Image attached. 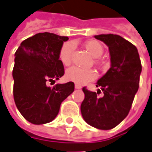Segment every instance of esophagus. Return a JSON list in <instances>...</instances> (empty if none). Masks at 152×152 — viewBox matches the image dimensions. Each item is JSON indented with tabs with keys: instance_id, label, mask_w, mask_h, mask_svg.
Here are the masks:
<instances>
[{
	"instance_id": "obj_1",
	"label": "esophagus",
	"mask_w": 152,
	"mask_h": 152,
	"mask_svg": "<svg viewBox=\"0 0 152 152\" xmlns=\"http://www.w3.org/2000/svg\"><path fill=\"white\" fill-rule=\"evenodd\" d=\"M75 88H76V89H81V85H79V84H76V85H75Z\"/></svg>"
}]
</instances>
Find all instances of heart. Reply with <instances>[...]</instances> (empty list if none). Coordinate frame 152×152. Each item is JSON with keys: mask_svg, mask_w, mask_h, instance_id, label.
<instances>
[{"mask_svg": "<svg viewBox=\"0 0 152 152\" xmlns=\"http://www.w3.org/2000/svg\"><path fill=\"white\" fill-rule=\"evenodd\" d=\"M86 50L94 57L98 58L103 53L102 45L96 40H89L85 43ZM74 50V43L66 42L60 48L59 58L60 60L65 65L68 66L71 63V55ZM98 64V60H95ZM97 72L92 69H81L77 66L70 67L66 72V77L68 81H73L76 84H85L88 81H93L97 78Z\"/></svg>", "mask_w": 152, "mask_h": 152, "instance_id": "1", "label": "heart"}]
</instances>
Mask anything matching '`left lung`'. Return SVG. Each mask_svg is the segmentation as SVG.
<instances>
[{
  "mask_svg": "<svg viewBox=\"0 0 152 152\" xmlns=\"http://www.w3.org/2000/svg\"><path fill=\"white\" fill-rule=\"evenodd\" d=\"M95 39L106 44L109 50L111 67L97 82V92L82 88L85 98L81 115L88 124L99 129H111L128 115L137 92L141 62L136 47L117 34H100Z\"/></svg>",
  "mask_w": 152,
  "mask_h": 152,
  "instance_id": "left-lung-1",
  "label": "left lung"
}]
</instances>
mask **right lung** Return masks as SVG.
Here are the masks:
<instances>
[{
  "mask_svg": "<svg viewBox=\"0 0 152 152\" xmlns=\"http://www.w3.org/2000/svg\"><path fill=\"white\" fill-rule=\"evenodd\" d=\"M68 37L39 33L21 43L15 53L12 76L13 97L21 114L34 124H44L55 119L61 102L74 92L72 81L48 83L65 74L59 54Z\"/></svg>",
  "mask_w": 152,
  "mask_h": 152,
  "instance_id": "right-lung-1",
  "label": "right lung"
}]
</instances>
